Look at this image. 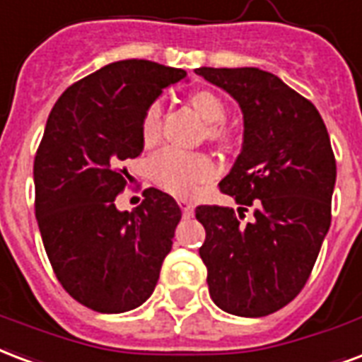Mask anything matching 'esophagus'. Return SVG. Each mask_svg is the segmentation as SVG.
Returning a JSON list of instances; mask_svg holds the SVG:
<instances>
[{"label":"esophagus","instance_id":"obj_1","mask_svg":"<svg viewBox=\"0 0 362 362\" xmlns=\"http://www.w3.org/2000/svg\"><path fill=\"white\" fill-rule=\"evenodd\" d=\"M179 206H181V210H183L185 217H191L194 214V206L192 202H187V200H179Z\"/></svg>","mask_w":362,"mask_h":362}]
</instances>
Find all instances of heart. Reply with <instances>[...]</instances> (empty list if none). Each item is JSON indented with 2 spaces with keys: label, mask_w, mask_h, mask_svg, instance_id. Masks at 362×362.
Returning <instances> with one entry per match:
<instances>
[{
  "label": "heart",
  "mask_w": 362,
  "mask_h": 362,
  "mask_svg": "<svg viewBox=\"0 0 362 362\" xmlns=\"http://www.w3.org/2000/svg\"><path fill=\"white\" fill-rule=\"evenodd\" d=\"M189 100L192 108L208 122V137L214 141L223 139L225 129L221 122L227 116V107L221 97L208 89H198L191 93ZM160 127L162 108L158 103H152L141 119V139L146 146L160 139ZM151 175L164 191L175 197H191L200 189V185L216 175V165L204 154L168 148L151 162Z\"/></svg>",
  "instance_id": "1"
}]
</instances>
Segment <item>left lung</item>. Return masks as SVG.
<instances>
[{
  "mask_svg": "<svg viewBox=\"0 0 362 362\" xmlns=\"http://www.w3.org/2000/svg\"><path fill=\"white\" fill-rule=\"evenodd\" d=\"M243 110V151L221 179L240 204L198 206L206 229L200 257L219 309L265 317L294 300L313 271L330 229L336 160L311 100L259 68H197ZM246 205L252 222H243Z\"/></svg>",
  "mask_w": 362,
  "mask_h": 362,
  "instance_id": "8db88e82",
  "label": "left lung"
}]
</instances>
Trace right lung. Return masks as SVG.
Listing matches in <instances>:
<instances>
[{
    "mask_svg": "<svg viewBox=\"0 0 362 362\" xmlns=\"http://www.w3.org/2000/svg\"><path fill=\"white\" fill-rule=\"evenodd\" d=\"M187 72L143 59L110 62L76 81L51 110L34 160L36 219L57 279L81 305L124 313L158 282L181 219L177 202L146 189L116 210L127 160L143 152L141 119Z\"/></svg>",
    "mask_w": 362,
    "mask_h": 362,
    "instance_id": "1",
    "label": "right lung"
}]
</instances>
